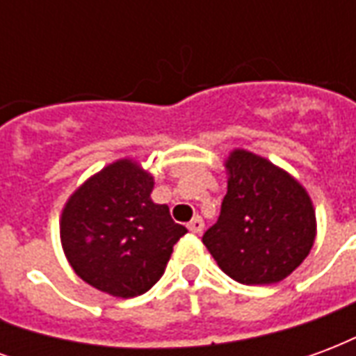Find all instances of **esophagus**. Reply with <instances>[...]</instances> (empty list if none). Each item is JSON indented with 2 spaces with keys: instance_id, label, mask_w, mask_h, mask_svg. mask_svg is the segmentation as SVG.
Listing matches in <instances>:
<instances>
[{
  "instance_id": "1",
  "label": "esophagus",
  "mask_w": 356,
  "mask_h": 356,
  "mask_svg": "<svg viewBox=\"0 0 356 356\" xmlns=\"http://www.w3.org/2000/svg\"><path fill=\"white\" fill-rule=\"evenodd\" d=\"M188 227V231L194 232V234H200L202 231H204V221H202V217H193V221L186 225Z\"/></svg>"
}]
</instances>
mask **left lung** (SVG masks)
Here are the masks:
<instances>
[{"mask_svg":"<svg viewBox=\"0 0 356 356\" xmlns=\"http://www.w3.org/2000/svg\"><path fill=\"white\" fill-rule=\"evenodd\" d=\"M227 170L221 213L202 242L232 280L248 286L280 282L313 248L311 198L286 171L246 150H234Z\"/></svg>","mask_w":356,"mask_h":356,"instance_id":"8db88e82","label":"left lung"}]
</instances>
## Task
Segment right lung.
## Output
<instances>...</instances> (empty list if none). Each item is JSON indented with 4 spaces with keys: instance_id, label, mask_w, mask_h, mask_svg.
<instances>
[{
    "instance_id": "add662e5",
    "label": "right lung",
    "mask_w": 356,
    "mask_h": 356,
    "mask_svg": "<svg viewBox=\"0 0 356 356\" xmlns=\"http://www.w3.org/2000/svg\"><path fill=\"white\" fill-rule=\"evenodd\" d=\"M154 179L120 160L86 181L63 209L60 240L81 280L116 298L148 291L186 229L154 204Z\"/></svg>"
}]
</instances>
